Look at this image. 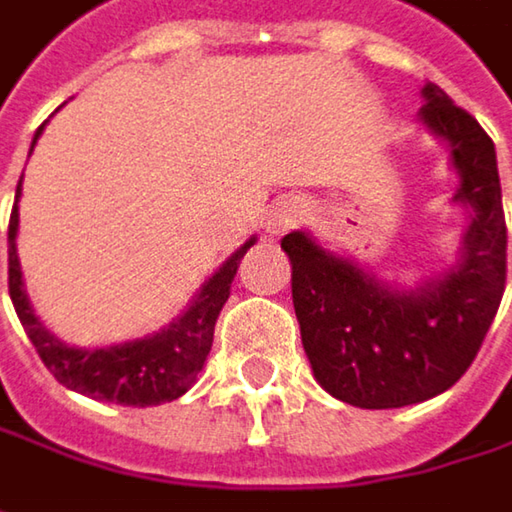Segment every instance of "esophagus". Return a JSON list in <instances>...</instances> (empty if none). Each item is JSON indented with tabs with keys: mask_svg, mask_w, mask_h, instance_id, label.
I'll list each match as a JSON object with an SVG mask.
<instances>
[{
	"mask_svg": "<svg viewBox=\"0 0 512 512\" xmlns=\"http://www.w3.org/2000/svg\"><path fill=\"white\" fill-rule=\"evenodd\" d=\"M304 216H307V202H304L302 196H284V199H278L272 208L266 210L263 228H266L269 237H281V234L290 231L296 222H302Z\"/></svg>",
	"mask_w": 512,
	"mask_h": 512,
	"instance_id": "1",
	"label": "esophagus"
}]
</instances>
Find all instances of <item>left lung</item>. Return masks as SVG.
Listing matches in <instances>:
<instances>
[{"label": "left lung", "instance_id": "8db88e82", "mask_svg": "<svg viewBox=\"0 0 512 512\" xmlns=\"http://www.w3.org/2000/svg\"><path fill=\"white\" fill-rule=\"evenodd\" d=\"M419 125L445 143L466 210L454 260L419 281L381 278L357 257L290 231L293 307L319 387L351 407L387 410L445 393L472 366L507 278V228L495 146L437 84L422 87Z\"/></svg>", "mask_w": 512, "mask_h": 512}]
</instances>
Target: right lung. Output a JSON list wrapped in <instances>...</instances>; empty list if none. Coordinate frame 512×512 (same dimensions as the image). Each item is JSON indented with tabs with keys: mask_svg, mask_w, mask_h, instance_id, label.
<instances>
[{
	"mask_svg": "<svg viewBox=\"0 0 512 512\" xmlns=\"http://www.w3.org/2000/svg\"><path fill=\"white\" fill-rule=\"evenodd\" d=\"M43 134V125L37 128L28 158ZM20 196H23V181L17 184V199L14 213L8 225V293L14 310L23 322L25 334L31 346L37 349L46 369L64 384L67 390L81 395H90L96 401H114L128 407H155L163 401H175L187 393L213 346V328L228 302L231 281L237 275V266L243 255L257 243L252 234L237 252L222 260V266L205 278V284L196 290L190 304L166 322L161 331L125 340L114 346H96V349H81L64 343L58 334L46 328V322L34 313L28 302L23 281V266L17 255V234H20Z\"/></svg>",
	"mask_w": 512,
	"mask_h": 512,
	"instance_id": "add662e5",
	"label": "right lung"
}]
</instances>
